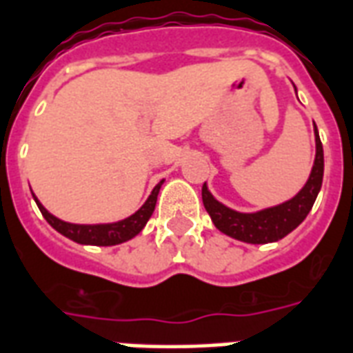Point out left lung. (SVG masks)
I'll list each match as a JSON object with an SVG mask.
<instances>
[{"label": "left lung", "instance_id": "1", "mask_svg": "<svg viewBox=\"0 0 353 353\" xmlns=\"http://www.w3.org/2000/svg\"><path fill=\"white\" fill-rule=\"evenodd\" d=\"M314 142H316V155H314V165L307 183L294 198L276 207H268L257 212L233 211L224 203H220L203 183L201 200L216 230L248 244H266V242L283 239L302 224L319 196L322 177H324V150H322L316 125H314Z\"/></svg>", "mask_w": 353, "mask_h": 353}]
</instances>
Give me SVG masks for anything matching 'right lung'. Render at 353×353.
I'll return each mask as SVG.
<instances>
[{
    "label": "right lung",
    "instance_id": "right-lung-1",
    "mask_svg": "<svg viewBox=\"0 0 353 353\" xmlns=\"http://www.w3.org/2000/svg\"><path fill=\"white\" fill-rule=\"evenodd\" d=\"M163 181L157 183L155 188L152 190V194L144 201V205L137 212H133L128 219L120 220V222H112V224H70L64 220L53 216L48 209H46L37 196L33 194L37 205H39L42 216L48 220V224L57 230L61 235L68 236L70 241L79 242V244H92V246H114V244H122V242L133 239L144 230V225L153 214L155 203H157V194L161 190Z\"/></svg>",
    "mask_w": 353,
    "mask_h": 353
}]
</instances>
